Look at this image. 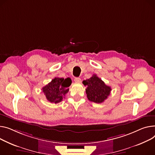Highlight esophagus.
Returning <instances> with one entry per match:
<instances>
[{"mask_svg": "<svg viewBox=\"0 0 155 155\" xmlns=\"http://www.w3.org/2000/svg\"><path fill=\"white\" fill-rule=\"evenodd\" d=\"M74 81H75V82H76V83H80L81 79L79 77H76V78H75Z\"/></svg>", "mask_w": 155, "mask_h": 155, "instance_id": "obj_1", "label": "esophagus"}]
</instances>
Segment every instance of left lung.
<instances>
[{
  "instance_id": "8db88e82",
  "label": "left lung",
  "mask_w": 155,
  "mask_h": 155,
  "mask_svg": "<svg viewBox=\"0 0 155 155\" xmlns=\"http://www.w3.org/2000/svg\"><path fill=\"white\" fill-rule=\"evenodd\" d=\"M83 84L87 87L85 91L88 99L96 104L104 102L110 95L111 90V87L105 85L97 75H93L89 79L84 80Z\"/></svg>"
}]
</instances>
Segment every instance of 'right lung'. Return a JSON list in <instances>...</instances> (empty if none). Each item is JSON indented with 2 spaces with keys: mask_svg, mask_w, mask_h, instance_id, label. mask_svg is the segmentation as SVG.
<instances>
[{
  "mask_svg": "<svg viewBox=\"0 0 155 155\" xmlns=\"http://www.w3.org/2000/svg\"><path fill=\"white\" fill-rule=\"evenodd\" d=\"M71 84V80L69 77L65 79L55 77L42 88V92L50 103L58 104L68 93Z\"/></svg>",
  "mask_w": 155,
  "mask_h": 155,
  "instance_id": "add662e5",
  "label": "right lung"
}]
</instances>
